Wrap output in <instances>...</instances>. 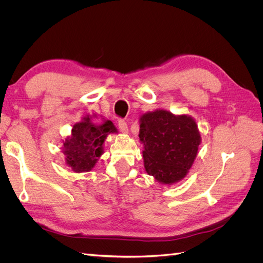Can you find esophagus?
Wrapping results in <instances>:
<instances>
[{
	"instance_id": "obj_1",
	"label": "esophagus",
	"mask_w": 263,
	"mask_h": 263,
	"mask_svg": "<svg viewBox=\"0 0 263 263\" xmlns=\"http://www.w3.org/2000/svg\"><path fill=\"white\" fill-rule=\"evenodd\" d=\"M118 128L124 134L128 133V125H127V123L124 121V119H119L118 121Z\"/></svg>"
}]
</instances>
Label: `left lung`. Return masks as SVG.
<instances>
[{
	"label": "left lung",
	"instance_id": "8db88e82",
	"mask_svg": "<svg viewBox=\"0 0 263 263\" xmlns=\"http://www.w3.org/2000/svg\"><path fill=\"white\" fill-rule=\"evenodd\" d=\"M139 122L146 172L162 184L184 179L201 144L196 122L191 116L174 115L165 109L146 113Z\"/></svg>",
	"mask_w": 263,
	"mask_h": 263
}]
</instances>
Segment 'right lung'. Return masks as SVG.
Instances as JSON below:
<instances>
[{"label":"right lung","instance_id":"right-lung-1","mask_svg":"<svg viewBox=\"0 0 263 263\" xmlns=\"http://www.w3.org/2000/svg\"><path fill=\"white\" fill-rule=\"evenodd\" d=\"M114 133L117 129L110 121L95 125L90 115L84 116L80 123L73 125L71 136L62 141L67 164L78 173L92 170L103 154V144L107 135Z\"/></svg>","mask_w":263,"mask_h":263}]
</instances>
